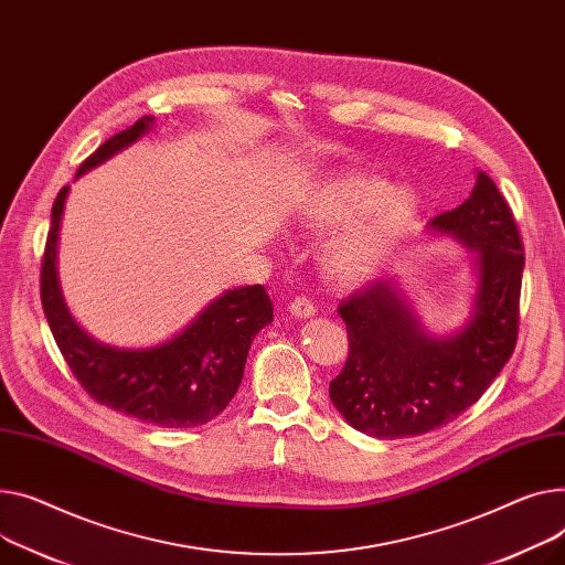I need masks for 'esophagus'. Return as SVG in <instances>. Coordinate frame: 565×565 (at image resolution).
Returning <instances> with one entry per match:
<instances>
[{
	"mask_svg": "<svg viewBox=\"0 0 565 565\" xmlns=\"http://www.w3.org/2000/svg\"><path fill=\"white\" fill-rule=\"evenodd\" d=\"M290 313H292L295 318H313V316L318 313V309L313 307L311 299H307V297H295L292 302H290Z\"/></svg>",
	"mask_w": 565,
	"mask_h": 565,
	"instance_id": "obj_1",
	"label": "esophagus"
}]
</instances>
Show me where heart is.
I'll use <instances>...</instances> for the list:
<instances>
[{
    "label": "heart",
    "instance_id": "heart-1",
    "mask_svg": "<svg viewBox=\"0 0 565 565\" xmlns=\"http://www.w3.org/2000/svg\"><path fill=\"white\" fill-rule=\"evenodd\" d=\"M420 209V195L408 185L345 172L311 188L297 206V220L313 234L341 230L322 247V270L338 284H359L386 266Z\"/></svg>",
    "mask_w": 565,
    "mask_h": 565
}]
</instances>
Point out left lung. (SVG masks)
<instances>
[{"instance_id": "1", "label": "left lung", "mask_w": 565, "mask_h": 565, "mask_svg": "<svg viewBox=\"0 0 565 565\" xmlns=\"http://www.w3.org/2000/svg\"><path fill=\"white\" fill-rule=\"evenodd\" d=\"M427 230L475 256L470 318L452 333H429L395 279L374 281L338 307L350 338L343 372L329 384L341 416L374 438H406L459 418L511 359L524 254L513 213L486 172L470 198Z\"/></svg>"}]
</instances>
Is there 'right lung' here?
<instances>
[{"label": "right lung", "instance_id": "add662e5", "mask_svg": "<svg viewBox=\"0 0 565 565\" xmlns=\"http://www.w3.org/2000/svg\"><path fill=\"white\" fill-rule=\"evenodd\" d=\"M154 118L108 138L79 172L102 166L110 157L152 131ZM70 185L52 206L41 297L54 341L74 377L99 404L136 420L185 429L215 418L236 395L254 335L273 322V302L263 286L224 290L179 333L152 348H113L95 341L72 318L58 281V236Z\"/></svg>", "mask_w": 565, "mask_h": 565}]
</instances>
